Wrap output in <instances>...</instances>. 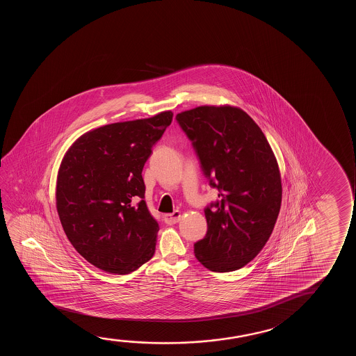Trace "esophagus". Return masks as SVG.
Here are the masks:
<instances>
[{
	"instance_id": "1",
	"label": "esophagus",
	"mask_w": 356,
	"mask_h": 356,
	"mask_svg": "<svg viewBox=\"0 0 356 356\" xmlns=\"http://www.w3.org/2000/svg\"><path fill=\"white\" fill-rule=\"evenodd\" d=\"M180 211H174L172 214H165L164 215V222L168 225H174L176 222H179L181 220Z\"/></svg>"
}]
</instances>
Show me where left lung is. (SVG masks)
Here are the masks:
<instances>
[{
  "instance_id": "left-lung-1",
  "label": "left lung",
  "mask_w": 356,
  "mask_h": 356,
  "mask_svg": "<svg viewBox=\"0 0 356 356\" xmlns=\"http://www.w3.org/2000/svg\"><path fill=\"white\" fill-rule=\"evenodd\" d=\"M219 202L204 210L208 231L195 255L215 273L243 268L273 234L282 202L277 159L258 124L234 106H200L176 115Z\"/></svg>"
}]
</instances>
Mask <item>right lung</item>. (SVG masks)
Listing matches in <instances>:
<instances>
[{
  "label": "right lung",
  "instance_id": "obj_1",
  "mask_svg": "<svg viewBox=\"0 0 356 356\" xmlns=\"http://www.w3.org/2000/svg\"><path fill=\"white\" fill-rule=\"evenodd\" d=\"M172 115L165 111L85 132L59 165L56 207L64 232L106 273H132L156 252L159 225L143 200L142 169Z\"/></svg>",
  "mask_w": 356,
  "mask_h": 356
}]
</instances>
